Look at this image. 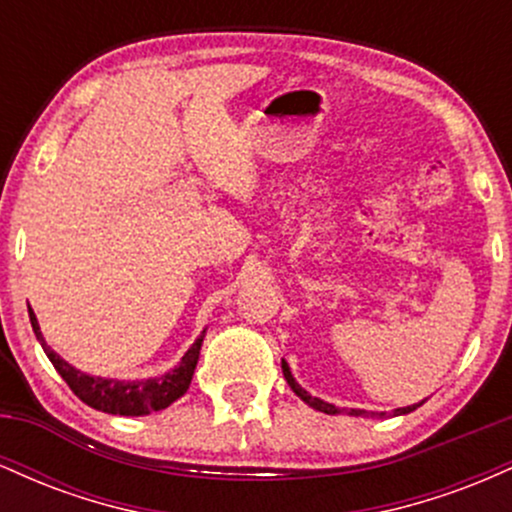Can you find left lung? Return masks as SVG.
Wrapping results in <instances>:
<instances>
[{"mask_svg": "<svg viewBox=\"0 0 512 512\" xmlns=\"http://www.w3.org/2000/svg\"><path fill=\"white\" fill-rule=\"evenodd\" d=\"M281 370H284V378H286V383L291 385V390L296 392L298 397L303 399L305 404H308V407H313V409H317V411H325V414H351V416H370V419H385L387 416V411H366V409H337L334 407V404H330V402H322L320 397H313V395H308V392L303 390L301 385L296 383V378H293L291 375V368H289V363L286 361H281ZM421 404L424 402H419V404H411V407H402V409H395V416H402V414H409V411H414V409H419Z\"/></svg>", "mask_w": 512, "mask_h": 512, "instance_id": "8db88e82", "label": "left lung"}]
</instances>
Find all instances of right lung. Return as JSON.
I'll list each match as a JSON object with an SVG mask.
<instances>
[{
    "label": "right lung",
    "mask_w": 512,
    "mask_h": 512,
    "mask_svg": "<svg viewBox=\"0 0 512 512\" xmlns=\"http://www.w3.org/2000/svg\"><path fill=\"white\" fill-rule=\"evenodd\" d=\"M31 325L38 342L43 344L45 354L52 361L57 373L62 375L64 383L72 387V392L81 402L88 407L105 411V414H120V416H144L151 411H161L170 407L175 399H180L187 392V387L192 383V375H195L197 361H199V349H202L204 332L199 334L197 342L187 349V354L182 356V361L173 370H168L161 378H149V380H113V378H101V375H86L74 366H69L64 358L52 351L45 344L43 332L38 327V317L31 308Z\"/></svg>",
    "instance_id": "right-lung-1"
}]
</instances>
